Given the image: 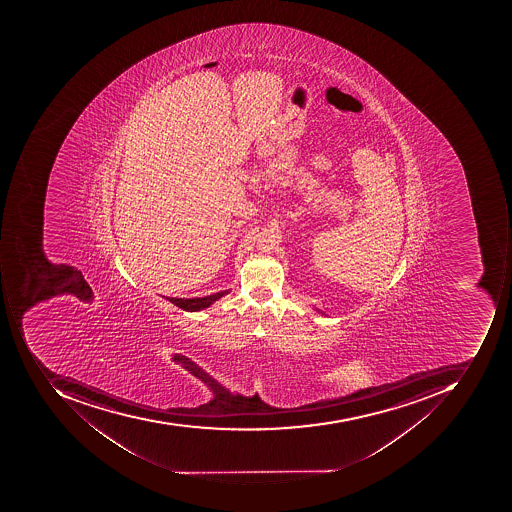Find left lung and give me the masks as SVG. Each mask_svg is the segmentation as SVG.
<instances>
[{"label":"left lung","mask_w":512,"mask_h":512,"mask_svg":"<svg viewBox=\"0 0 512 512\" xmlns=\"http://www.w3.org/2000/svg\"><path fill=\"white\" fill-rule=\"evenodd\" d=\"M315 311H317V312H318V314L326 315V314H324V312H323V311H320V309H315Z\"/></svg>","instance_id":"8db88e82"}]
</instances>
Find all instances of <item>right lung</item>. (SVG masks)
<instances>
[{
	"label": "right lung",
	"instance_id": "obj_1",
	"mask_svg": "<svg viewBox=\"0 0 512 512\" xmlns=\"http://www.w3.org/2000/svg\"><path fill=\"white\" fill-rule=\"evenodd\" d=\"M231 292V289L228 291L217 292V294L206 295V297L200 298H169L166 300L171 301L172 304H175L177 308L183 309V311L188 312H198L203 311V309L209 308L215 301L220 300L224 295H228Z\"/></svg>",
	"mask_w": 512,
	"mask_h": 512
}]
</instances>
